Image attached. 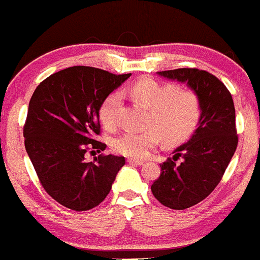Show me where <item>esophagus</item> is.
<instances>
[{
    "mask_svg": "<svg viewBox=\"0 0 260 260\" xmlns=\"http://www.w3.org/2000/svg\"><path fill=\"white\" fill-rule=\"evenodd\" d=\"M127 162H129V164H134V165H143L144 162V160H140V159H133V157H130V159H127Z\"/></svg>",
    "mask_w": 260,
    "mask_h": 260,
    "instance_id": "obj_1",
    "label": "esophagus"
}]
</instances>
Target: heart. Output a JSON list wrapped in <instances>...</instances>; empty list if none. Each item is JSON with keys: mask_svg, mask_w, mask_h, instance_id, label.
Wrapping results in <instances>:
<instances>
[{"mask_svg": "<svg viewBox=\"0 0 260 260\" xmlns=\"http://www.w3.org/2000/svg\"><path fill=\"white\" fill-rule=\"evenodd\" d=\"M136 101L149 109L145 131H126L112 141L119 154L134 159L148 156L161 139L168 145H176L194 133L202 116L198 95L189 90H179L173 84H162L154 79H141L130 87ZM122 96L119 91L109 93L101 103L99 117L106 129L117 125Z\"/></svg>", "mask_w": 260, "mask_h": 260, "instance_id": "b5f03b06", "label": "heart"}]
</instances>
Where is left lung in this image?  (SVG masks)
<instances>
[{
    "mask_svg": "<svg viewBox=\"0 0 260 260\" xmlns=\"http://www.w3.org/2000/svg\"><path fill=\"white\" fill-rule=\"evenodd\" d=\"M157 74L188 85L202 105L198 129L160 165L161 173L151 185L152 194L162 205L184 210L215 189L237 150L234 103L225 85L208 71L176 69Z\"/></svg>",
    "mask_w": 260,
    "mask_h": 260,
    "instance_id": "obj_1",
    "label": "left lung"
}]
</instances>
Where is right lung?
Instances as JSON below:
<instances>
[{"instance_id": "add662e5", "label": "right lung", "mask_w": 260, "mask_h": 260, "mask_svg": "<svg viewBox=\"0 0 260 260\" xmlns=\"http://www.w3.org/2000/svg\"><path fill=\"white\" fill-rule=\"evenodd\" d=\"M131 74L114 75L90 66H72L45 79L35 90L23 126L25 148L42 188L75 211L98 207L110 192L124 156L99 155L87 162V150L103 151L99 109L104 99Z\"/></svg>"}]
</instances>
